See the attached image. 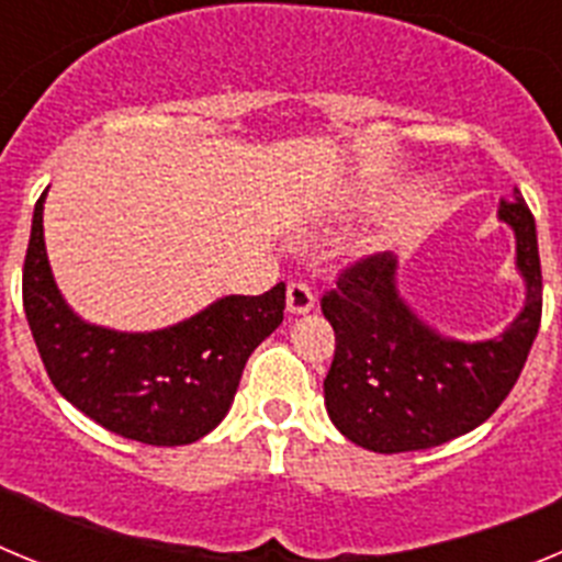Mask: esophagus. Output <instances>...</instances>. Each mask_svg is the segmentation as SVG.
Segmentation results:
<instances>
[{"label":"esophagus","mask_w":562,"mask_h":562,"mask_svg":"<svg viewBox=\"0 0 562 562\" xmlns=\"http://www.w3.org/2000/svg\"><path fill=\"white\" fill-rule=\"evenodd\" d=\"M286 310L292 315H306V312L315 310V292H312V286L306 281H292L286 286Z\"/></svg>","instance_id":"34e87169"}]
</instances>
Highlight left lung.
Returning <instances> with one entry per match:
<instances>
[{"instance_id":"left-lung-1","label":"left lung","mask_w":562,"mask_h":562,"mask_svg":"<svg viewBox=\"0 0 562 562\" xmlns=\"http://www.w3.org/2000/svg\"><path fill=\"white\" fill-rule=\"evenodd\" d=\"M498 216L513 225L526 278L524 312L501 337L459 342L428 329L396 292L391 252L342 267L321 297L337 340L326 411L346 439L374 453L428 450L479 428L509 396L540 329L543 276L535 216L518 188Z\"/></svg>"}]
</instances>
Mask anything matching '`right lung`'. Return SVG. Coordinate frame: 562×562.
Returning <instances> with one entry per match:
<instances>
[{
  "label": "right lung",
  "mask_w": 562,
  "mask_h": 562,
  "mask_svg": "<svg viewBox=\"0 0 562 562\" xmlns=\"http://www.w3.org/2000/svg\"><path fill=\"white\" fill-rule=\"evenodd\" d=\"M44 193L30 227L22 301L47 376L81 414L123 439L177 448L231 408L247 357L284 321L286 286L227 295L171 329L126 335L83 324L64 304L44 250Z\"/></svg>",
  "instance_id": "right-lung-1"
}]
</instances>
